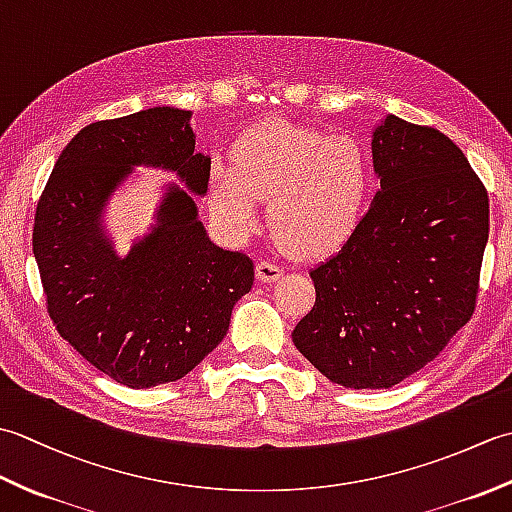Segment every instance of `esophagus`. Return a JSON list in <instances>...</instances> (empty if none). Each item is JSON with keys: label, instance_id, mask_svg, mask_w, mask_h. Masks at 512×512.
Segmentation results:
<instances>
[{"label": "esophagus", "instance_id": "34e87169", "mask_svg": "<svg viewBox=\"0 0 512 512\" xmlns=\"http://www.w3.org/2000/svg\"><path fill=\"white\" fill-rule=\"evenodd\" d=\"M255 275L262 284H273V281H277L281 275H284V270L275 266L273 262H259L255 266Z\"/></svg>", "mask_w": 512, "mask_h": 512}]
</instances>
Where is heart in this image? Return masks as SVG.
<instances>
[{
	"label": "heart",
	"mask_w": 512,
	"mask_h": 512,
	"mask_svg": "<svg viewBox=\"0 0 512 512\" xmlns=\"http://www.w3.org/2000/svg\"><path fill=\"white\" fill-rule=\"evenodd\" d=\"M372 184V162L356 138L266 121L235 140L231 162L213 160L206 202L224 237L242 242L257 231L259 202L268 200L277 242L290 255L317 259L350 242Z\"/></svg>",
	"instance_id": "obj_1"
}]
</instances>
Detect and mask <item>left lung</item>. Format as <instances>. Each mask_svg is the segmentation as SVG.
Listing matches in <instances>:
<instances>
[{
  "mask_svg": "<svg viewBox=\"0 0 512 512\" xmlns=\"http://www.w3.org/2000/svg\"><path fill=\"white\" fill-rule=\"evenodd\" d=\"M380 191L339 253L310 270L297 350L352 389H387L436 358L473 317L488 193L462 149L389 114L372 136Z\"/></svg>",
  "mask_w": 512,
  "mask_h": 512,
  "instance_id": "8db88e82",
  "label": "left lung"
}]
</instances>
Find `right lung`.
Masks as SVG:
<instances>
[{
    "instance_id": "right-lung-1",
    "label": "right lung",
    "mask_w": 512,
    "mask_h": 512,
    "mask_svg": "<svg viewBox=\"0 0 512 512\" xmlns=\"http://www.w3.org/2000/svg\"><path fill=\"white\" fill-rule=\"evenodd\" d=\"M191 112L151 107L83 127L54 165L32 228L48 314L85 361L132 389L173 383L213 352L253 288L250 257L215 246L190 194L211 158L195 151ZM134 166L176 170L152 231L125 257L102 228L109 195Z\"/></svg>"
}]
</instances>
